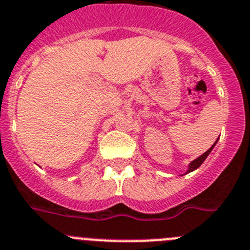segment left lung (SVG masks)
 Instances as JSON below:
<instances>
[{
    "label": "left lung",
    "instance_id": "left-lung-1",
    "mask_svg": "<svg viewBox=\"0 0 250 250\" xmlns=\"http://www.w3.org/2000/svg\"><path fill=\"white\" fill-rule=\"evenodd\" d=\"M216 142H218V140L215 141V143H214V145H212V146L210 147V148L208 149V151H206L205 153H203V155H201L200 157H197L196 160H194V161H192L190 165H188V172H186V173H188V172H191V171L196 170V168H199V167L201 166V164H203V162L205 161L206 157H208L210 152H211V149L214 148V146H215V145H216Z\"/></svg>",
    "mask_w": 250,
    "mask_h": 250
}]
</instances>
